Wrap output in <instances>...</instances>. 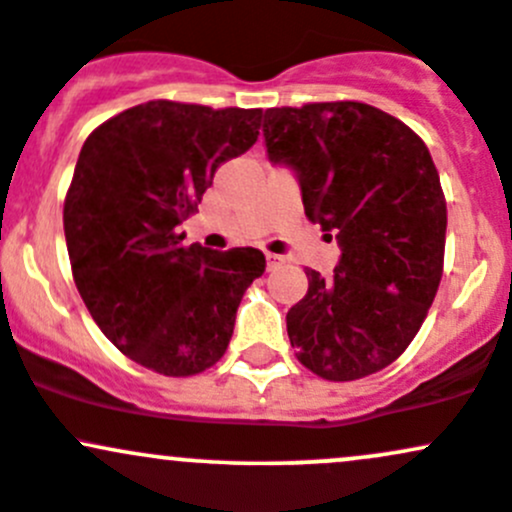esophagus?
I'll return each instance as SVG.
<instances>
[{
  "label": "esophagus",
  "mask_w": 512,
  "mask_h": 512,
  "mask_svg": "<svg viewBox=\"0 0 512 512\" xmlns=\"http://www.w3.org/2000/svg\"><path fill=\"white\" fill-rule=\"evenodd\" d=\"M283 261H285L283 256H278V254H266V266H268V271H271V268H278Z\"/></svg>",
  "instance_id": "1"
}]
</instances>
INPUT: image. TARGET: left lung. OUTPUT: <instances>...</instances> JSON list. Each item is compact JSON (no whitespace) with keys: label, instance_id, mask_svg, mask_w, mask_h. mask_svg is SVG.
<instances>
[{"label":"left lung","instance_id":"left-lung-1","mask_svg":"<svg viewBox=\"0 0 512 512\" xmlns=\"http://www.w3.org/2000/svg\"><path fill=\"white\" fill-rule=\"evenodd\" d=\"M268 161L298 175L310 222L337 239L334 276L307 268L288 310L305 368L356 381L393 364L425 322L444 263L447 202L425 141L364 102L266 109Z\"/></svg>","mask_w":512,"mask_h":512}]
</instances>
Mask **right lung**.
<instances>
[{"label":"right lung","mask_w":512,"mask_h":512,"mask_svg":"<svg viewBox=\"0 0 512 512\" xmlns=\"http://www.w3.org/2000/svg\"><path fill=\"white\" fill-rule=\"evenodd\" d=\"M261 109L153 100L82 144L63 227L82 300L104 337L163 376H195L232 339L236 307L266 271L258 249L180 246L214 173L256 144Z\"/></svg>","instance_id":"obj_1"}]
</instances>
